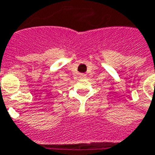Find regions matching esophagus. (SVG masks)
I'll use <instances>...</instances> for the list:
<instances>
[{
    "mask_svg": "<svg viewBox=\"0 0 155 155\" xmlns=\"http://www.w3.org/2000/svg\"><path fill=\"white\" fill-rule=\"evenodd\" d=\"M80 77H81V78H85L86 74H85V73H81V75H80Z\"/></svg>",
    "mask_w": 155,
    "mask_h": 155,
    "instance_id": "obj_1",
    "label": "esophagus"
}]
</instances>
